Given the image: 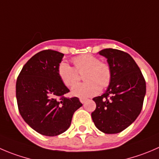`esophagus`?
Here are the masks:
<instances>
[{
	"label": "esophagus",
	"mask_w": 159,
	"mask_h": 159,
	"mask_svg": "<svg viewBox=\"0 0 159 159\" xmlns=\"http://www.w3.org/2000/svg\"><path fill=\"white\" fill-rule=\"evenodd\" d=\"M80 101L81 103L84 104V103H85V101H87V98H80Z\"/></svg>",
	"instance_id": "1"
}]
</instances>
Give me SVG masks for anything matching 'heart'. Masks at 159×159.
<instances>
[{"label":"heart","mask_w":159,"mask_h":159,"mask_svg":"<svg viewBox=\"0 0 159 159\" xmlns=\"http://www.w3.org/2000/svg\"><path fill=\"white\" fill-rule=\"evenodd\" d=\"M74 67L66 62H61L58 74L66 87H72L78 82L80 74H84L86 82L79 84L72 88V95L87 98L97 95L101 89H105L112 80V69L108 62L101 61L97 56L90 54H81L72 59Z\"/></svg>","instance_id":"b5f03b06"}]
</instances>
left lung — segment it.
I'll list each match as a JSON object with an SVG mask.
<instances>
[{
    "instance_id": "obj_1",
    "label": "left lung",
    "mask_w": 159,
    "mask_h": 159,
    "mask_svg": "<svg viewBox=\"0 0 159 159\" xmlns=\"http://www.w3.org/2000/svg\"><path fill=\"white\" fill-rule=\"evenodd\" d=\"M107 58L112 80L104 94L93 98L96 108L92 119L105 134H118L136 120L146 93L144 77L134 58L120 50L106 48L99 52Z\"/></svg>"
}]
</instances>
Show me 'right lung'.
<instances>
[{"label":"right lung","instance_id":"add662e5","mask_svg":"<svg viewBox=\"0 0 159 159\" xmlns=\"http://www.w3.org/2000/svg\"><path fill=\"white\" fill-rule=\"evenodd\" d=\"M64 54L48 49L33 55L16 80L19 113L29 126L48 137L59 135L71 125L82 106L78 98H68L69 90L61 80L58 67Z\"/></svg>","mask_w":159,"mask_h":159}]
</instances>
